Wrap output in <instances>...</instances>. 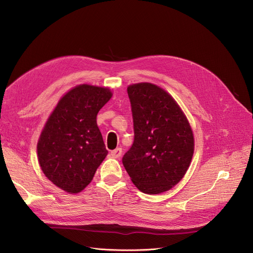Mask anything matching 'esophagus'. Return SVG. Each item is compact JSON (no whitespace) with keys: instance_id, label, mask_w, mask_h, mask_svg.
Instances as JSON below:
<instances>
[{"instance_id":"esophagus-1","label":"esophagus","mask_w":253,"mask_h":253,"mask_svg":"<svg viewBox=\"0 0 253 253\" xmlns=\"http://www.w3.org/2000/svg\"><path fill=\"white\" fill-rule=\"evenodd\" d=\"M122 153H123L122 148H116V149H114V150H112V151H111V155L113 156L114 159H118V158H120V156H122Z\"/></svg>"}]
</instances>
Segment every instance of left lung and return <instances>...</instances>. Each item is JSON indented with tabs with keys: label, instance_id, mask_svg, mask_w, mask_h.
<instances>
[{
	"label": "left lung",
	"instance_id": "1",
	"mask_svg": "<svg viewBox=\"0 0 253 253\" xmlns=\"http://www.w3.org/2000/svg\"><path fill=\"white\" fill-rule=\"evenodd\" d=\"M135 140L123 164L136 187L160 195L180 182L192 160L195 138L172 95L149 82L127 86Z\"/></svg>",
	"mask_w": 253,
	"mask_h": 253
}]
</instances>
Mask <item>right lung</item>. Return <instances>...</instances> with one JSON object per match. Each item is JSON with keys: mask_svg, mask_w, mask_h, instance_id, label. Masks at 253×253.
Returning <instances> with one entry per match:
<instances>
[{"mask_svg": "<svg viewBox=\"0 0 253 253\" xmlns=\"http://www.w3.org/2000/svg\"><path fill=\"white\" fill-rule=\"evenodd\" d=\"M112 95L109 87L79 84L59 99L42 128L37 143L41 170L68 194L85 188L108 154L97 115Z\"/></svg>", "mask_w": 253, "mask_h": 253, "instance_id": "right-lung-1", "label": "right lung"}]
</instances>
